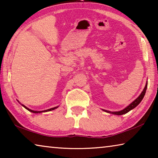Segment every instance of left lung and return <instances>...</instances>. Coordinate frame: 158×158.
<instances>
[{
	"label": "left lung",
	"instance_id": "left-lung-1",
	"mask_svg": "<svg viewBox=\"0 0 158 158\" xmlns=\"http://www.w3.org/2000/svg\"><path fill=\"white\" fill-rule=\"evenodd\" d=\"M147 84H148V83H146V84L145 85V88L143 89L142 93H141V95L139 96V97L137 99H136L135 101H133L129 106H127L126 108L124 109L123 110H121L120 111H114V112L108 111H106V110H104V111H106V112H109V113L115 114V115H123V114H125L127 113V112H129L130 110H132V109H133L134 108H135L136 106H137L139 105V104L141 102V101L142 100V99L143 98L144 95H145V93H146V91Z\"/></svg>",
	"mask_w": 158,
	"mask_h": 158
}]
</instances>
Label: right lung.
I'll return each mask as SVG.
<instances>
[{"mask_svg":"<svg viewBox=\"0 0 158 158\" xmlns=\"http://www.w3.org/2000/svg\"><path fill=\"white\" fill-rule=\"evenodd\" d=\"M22 106H23V107H25L26 109H27V110H28L29 111H31V112H33V113H35V114H38V113H41V112H46V111H52V110H53V109H56V108H58V106H56V107H53V108H52V109H47V110H44V111H33V110H31V109H28V108H27L26 107V106H25L24 105H22Z\"/></svg>","mask_w":158,"mask_h":158,"instance_id":"right-lung-1","label":"right lung"}]
</instances>
